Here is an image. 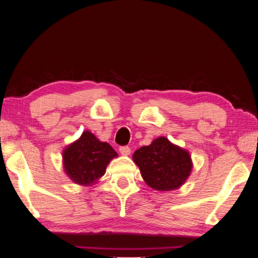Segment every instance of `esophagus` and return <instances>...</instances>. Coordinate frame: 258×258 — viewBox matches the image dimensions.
Listing matches in <instances>:
<instances>
[{"label":"esophagus","instance_id":"34e87169","mask_svg":"<svg viewBox=\"0 0 258 258\" xmlns=\"http://www.w3.org/2000/svg\"><path fill=\"white\" fill-rule=\"evenodd\" d=\"M120 153L122 156H129L130 154V148L129 146H121L120 148Z\"/></svg>","mask_w":258,"mask_h":258}]
</instances>
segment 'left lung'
Instances as JSON below:
<instances>
[{
  "mask_svg": "<svg viewBox=\"0 0 258 258\" xmlns=\"http://www.w3.org/2000/svg\"><path fill=\"white\" fill-rule=\"evenodd\" d=\"M133 159L140 167L145 183L159 191L180 188L192 170L190 153L164 136L136 150Z\"/></svg>",
  "mask_w": 258,
  "mask_h": 258,
  "instance_id": "obj_1",
  "label": "left lung"
}]
</instances>
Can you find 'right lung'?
Masks as SVG:
<instances>
[{"label":"right lung","instance_id":"1","mask_svg":"<svg viewBox=\"0 0 258 258\" xmlns=\"http://www.w3.org/2000/svg\"><path fill=\"white\" fill-rule=\"evenodd\" d=\"M116 157L117 153L108 143L99 141L92 133L85 130L77 141L63 150V169L71 181L88 187L104 176L107 165Z\"/></svg>","mask_w":258,"mask_h":258}]
</instances>
